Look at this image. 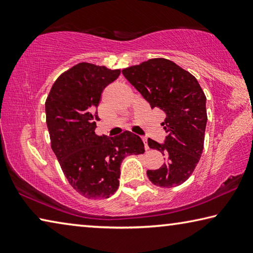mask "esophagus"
I'll list each match as a JSON object with an SVG mask.
<instances>
[{
    "instance_id": "1",
    "label": "esophagus",
    "mask_w": 253,
    "mask_h": 253,
    "mask_svg": "<svg viewBox=\"0 0 253 253\" xmlns=\"http://www.w3.org/2000/svg\"><path fill=\"white\" fill-rule=\"evenodd\" d=\"M142 139H143V142H144V145H145V148H146V149H148V144H147V138H146V137H142Z\"/></svg>"
}]
</instances>
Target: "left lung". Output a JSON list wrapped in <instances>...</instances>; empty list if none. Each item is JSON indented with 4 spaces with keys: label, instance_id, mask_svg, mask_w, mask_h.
Segmentation results:
<instances>
[{
    "label": "left lung",
    "instance_id": "left-lung-1",
    "mask_svg": "<svg viewBox=\"0 0 253 253\" xmlns=\"http://www.w3.org/2000/svg\"><path fill=\"white\" fill-rule=\"evenodd\" d=\"M122 72L152 108L166 114L162 123L168 132L164 144L147 140L149 147L166 157L162 168L147 170L149 181L161 187L181 185L203 152L208 115L202 88L193 75L164 58L149 59Z\"/></svg>",
    "mask_w": 253,
    "mask_h": 253
}]
</instances>
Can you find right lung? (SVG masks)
I'll list each match as a JSON object with an SVG mask.
<instances>
[{
  "label": "right lung",
  "instance_id": "add662e5",
  "mask_svg": "<svg viewBox=\"0 0 253 253\" xmlns=\"http://www.w3.org/2000/svg\"><path fill=\"white\" fill-rule=\"evenodd\" d=\"M121 70L80 62L54 81L45 100L51 148L70 185L87 199H107L117 191L121 164L145 152L139 136L96 135L101 92Z\"/></svg>",
  "mask_w": 253,
  "mask_h": 253
}]
</instances>
